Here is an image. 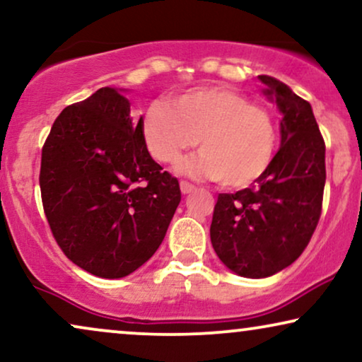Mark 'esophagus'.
I'll return each mask as SVG.
<instances>
[{
    "instance_id": "34e87169",
    "label": "esophagus",
    "mask_w": 362,
    "mask_h": 362,
    "mask_svg": "<svg viewBox=\"0 0 362 362\" xmlns=\"http://www.w3.org/2000/svg\"><path fill=\"white\" fill-rule=\"evenodd\" d=\"M180 187H181L182 194H189V192H192V191L196 189V186L191 185V182H187V181H181L180 182Z\"/></svg>"
}]
</instances>
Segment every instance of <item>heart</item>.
<instances>
[{
    "mask_svg": "<svg viewBox=\"0 0 362 362\" xmlns=\"http://www.w3.org/2000/svg\"><path fill=\"white\" fill-rule=\"evenodd\" d=\"M148 151L159 163H175L198 144L203 151L177 170L196 177L221 180L228 187H246L261 180L274 161L278 126L266 107L224 86L191 89L156 101L143 121Z\"/></svg>",
    "mask_w": 362,
    "mask_h": 362,
    "instance_id": "1",
    "label": "heart"
}]
</instances>
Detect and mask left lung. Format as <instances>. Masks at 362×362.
<instances>
[{"instance_id":"left-lung-1","label":"left lung","mask_w":362,"mask_h":362,"mask_svg":"<svg viewBox=\"0 0 362 362\" xmlns=\"http://www.w3.org/2000/svg\"><path fill=\"white\" fill-rule=\"evenodd\" d=\"M281 119V148L261 180L234 194H219L211 243L233 273L267 278L298 259L322 209L326 144L311 105L276 78L261 74Z\"/></svg>"}]
</instances>
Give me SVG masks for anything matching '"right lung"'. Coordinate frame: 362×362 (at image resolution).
<instances>
[{
    "label": "right lung",
    "instance_id": "1",
    "mask_svg": "<svg viewBox=\"0 0 362 362\" xmlns=\"http://www.w3.org/2000/svg\"><path fill=\"white\" fill-rule=\"evenodd\" d=\"M40 187L51 233L74 264L124 278L151 257L181 201L180 182L154 161L143 116L115 88L64 107L41 153Z\"/></svg>",
    "mask_w": 362,
    "mask_h": 362
}]
</instances>
